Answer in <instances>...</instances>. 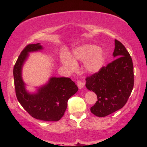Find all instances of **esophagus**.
I'll return each mask as SVG.
<instances>
[{"label":"esophagus","mask_w":147,"mask_h":147,"mask_svg":"<svg viewBox=\"0 0 147 147\" xmlns=\"http://www.w3.org/2000/svg\"><path fill=\"white\" fill-rule=\"evenodd\" d=\"M77 85H78V88L80 89H82L83 88L84 86H85V83L82 82V81H78Z\"/></svg>","instance_id":"esophagus-1"}]
</instances>
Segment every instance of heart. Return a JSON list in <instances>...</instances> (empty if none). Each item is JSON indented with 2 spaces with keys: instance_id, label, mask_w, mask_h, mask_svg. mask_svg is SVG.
I'll list each match as a JSON object with an SVG mask.
<instances>
[{
  "instance_id": "b5f03b06",
  "label": "heart",
  "mask_w": 147,
  "mask_h": 147,
  "mask_svg": "<svg viewBox=\"0 0 147 147\" xmlns=\"http://www.w3.org/2000/svg\"><path fill=\"white\" fill-rule=\"evenodd\" d=\"M105 53L94 45L86 44L74 50L73 57L67 54L61 57V62L68 71L74 70L77 67L76 61H85L84 68L86 72L95 73L101 69L105 62Z\"/></svg>"
}]
</instances>
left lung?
Returning <instances> with one entry per match:
<instances>
[{
    "mask_svg": "<svg viewBox=\"0 0 147 147\" xmlns=\"http://www.w3.org/2000/svg\"><path fill=\"white\" fill-rule=\"evenodd\" d=\"M114 60L86 78V87L96 93L98 100L92 113L105 117L123 108L134 86L132 59L122 43L115 40Z\"/></svg>",
    "mask_w": 147,
    "mask_h": 147,
    "instance_id": "left-lung-1",
    "label": "left lung"
}]
</instances>
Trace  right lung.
Returning <instances> with one entry per match:
<instances>
[{"label": "right lung", "instance_id": "1", "mask_svg": "<svg viewBox=\"0 0 147 147\" xmlns=\"http://www.w3.org/2000/svg\"><path fill=\"white\" fill-rule=\"evenodd\" d=\"M42 49L40 43L29 44L19 55L13 69L16 95L22 107L33 117L42 121H57L64 114L69 98L75 94L78 88L69 78L52 77L36 93L26 91L22 79V68L29 52Z\"/></svg>", "mask_w": 147, "mask_h": 147}]
</instances>
